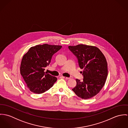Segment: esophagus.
<instances>
[{
	"instance_id": "obj_1",
	"label": "esophagus",
	"mask_w": 128,
	"mask_h": 128,
	"mask_svg": "<svg viewBox=\"0 0 128 128\" xmlns=\"http://www.w3.org/2000/svg\"><path fill=\"white\" fill-rule=\"evenodd\" d=\"M62 78H64V79H69L70 78V77H64V76H62Z\"/></svg>"
}]
</instances>
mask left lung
Returning <instances> with one entry per match:
<instances>
[{
    "instance_id": "left-lung-1",
    "label": "left lung",
    "mask_w": 128,
    "mask_h": 128,
    "mask_svg": "<svg viewBox=\"0 0 128 128\" xmlns=\"http://www.w3.org/2000/svg\"><path fill=\"white\" fill-rule=\"evenodd\" d=\"M69 50L77 58L83 79H76V86L72 89L79 97L88 99L96 96L104 86L108 76L106 58L97 47L84 44L68 46Z\"/></svg>"
}]
</instances>
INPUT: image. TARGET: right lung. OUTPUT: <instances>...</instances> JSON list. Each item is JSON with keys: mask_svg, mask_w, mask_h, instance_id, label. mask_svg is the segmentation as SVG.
<instances>
[{"mask_svg": "<svg viewBox=\"0 0 128 128\" xmlns=\"http://www.w3.org/2000/svg\"><path fill=\"white\" fill-rule=\"evenodd\" d=\"M62 46L47 44L32 47L23 56L20 72L30 91L41 94L51 88L56 77L45 72L53 56L62 48Z\"/></svg>", "mask_w": 128, "mask_h": 128, "instance_id": "add662e5", "label": "right lung"}]
</instances>
